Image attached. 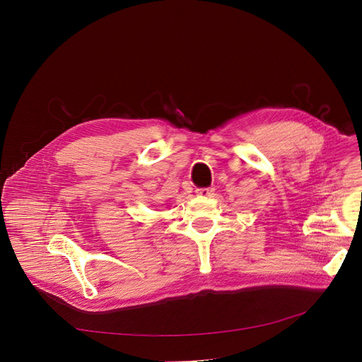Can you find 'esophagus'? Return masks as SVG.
Segmentation results:
<instances>
[{
	"mask_svg": "<svg viewBox=\"0 0 362 362\" xmlns=\"http://www.w3.org/2000/svg\"><path fill=\"white\" fill-rule=\"evenodd\" d=\"M213 192H214V187H198L197 191H195V194H197L198 197H204V198L211 197Z\"/></svg>",
	"mask_w": 362,
	"mask_h": 362,
	"instance_id": "obj_1",
	"label": "esophagus"
}]
</instances>
